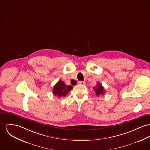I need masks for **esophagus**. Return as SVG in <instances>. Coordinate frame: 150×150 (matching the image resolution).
Masks as SVG:
<instances>
[{
	"label": "esophagus",
	"mask_w": 150,
	"mask_h": 150,
	"mask_svg": "<svg viewBox=\"0 0 150 150\" xmlns=\"http://www.w3.org/2000/svg\"><path fill=\"white\" fill-rule=\"evenodd\" d=\"M79 83L80 84V85H85V82L81 81H79Z\"/></svg>",
	"instance_id": "34e87169"
}]
</instances>
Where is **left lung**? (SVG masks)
<instances>
[{
    "mask_svg": "<svg viewBox=\"0 0 150 150\" xmlns=\"http://www.w3.org/2000/svg\"><path fill=\"white\" fill-rule=\"evenodd\" d=\"M93 89L96 92V94L97 96L103 95L105 93L104 88L102 86V85L100 83V82L97 83V85L93 88Z\"/></svg>",
    "mask_w": 150,
    "mask_h": 150,
    "instance_id": "1",
    "label": "left lung"
}]
</instances>
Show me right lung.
Here are the masks:
<instances>
[{
    "instance_id": "right-lung-1",
    "label": "right lung",
    "mask_w": 150,
    "mask_h": 150,
    "mask_svg": "<svg viewBox=\"0 0 150 150\" xmlns=\"http://www.w3.org/2000/svg\"><path fill=\"white\" fill-rule=\"evenodd\" d=\"M72 88L73 87L71 86H67L64 81L59 80L53 87V94L54 96L59 98L65 97L72 89Z\"/></svg>"
}]
</instances>
